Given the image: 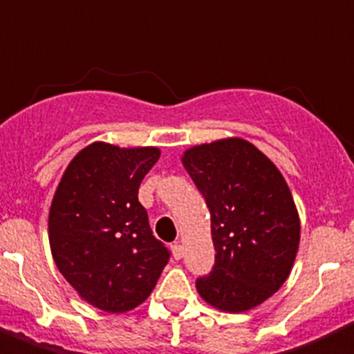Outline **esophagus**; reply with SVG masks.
Masks as SVG:
<instances>
[{
  "label": "esophagus",
  "instance_id": "esophagus-1",
  "mask_svg": "<svg viewBox=\"0 0 354 354\" xmlns=\"http://www.w3.org/2000/svg\"><path fill=\"white\" fill-rule=\"evenodd\" d=\"M171 250H173V257L176 258V260H180V258L183 257V248H181L180 242H174V244L171 245Z\"/></svg>",
  "mask_w": 354,
  "mask_h": 354
}]
</instances>
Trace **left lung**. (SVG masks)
Returning <instances> with one entry per match:
<instances>
[{
  "instance_id": "left-lung-1",
  "label": "left lung",
  "mask_w": 354,
  "mask_h": 354,
  "mask_svg": "<svg viewBox=\"0 0 354 354\" xmlns=\"http://www.w3.org/2000/svg\"><path fill=\"white\" fill-rule=\"evenodd\" d=\"M212 217L215 266L198 278L214 308L241 313L262 305L290 274L301 223L287 181L257 146L239 137L181 156Z\"/></svg>"
}]
</instances>
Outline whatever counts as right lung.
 Instances as JSON below:
<instances>
[{
  "instance_id": "right-lung-1",
  "label": "right lung",
  "mask_w": 354,
  "mask_h": 354,
  "mask_svg": "<svg viewBox=\"0 0 354 354\" xmlns=\"http://www.w3.org/2000/svg\"><path fill=\"white\" fill-rule=\"evenodd\" d=\"M158 147L92 142L71 160L49 208L58 270L88 305L109 313L147 299L169 262L149 228L139 187Z\"/></svg>"
}]
</instances>
